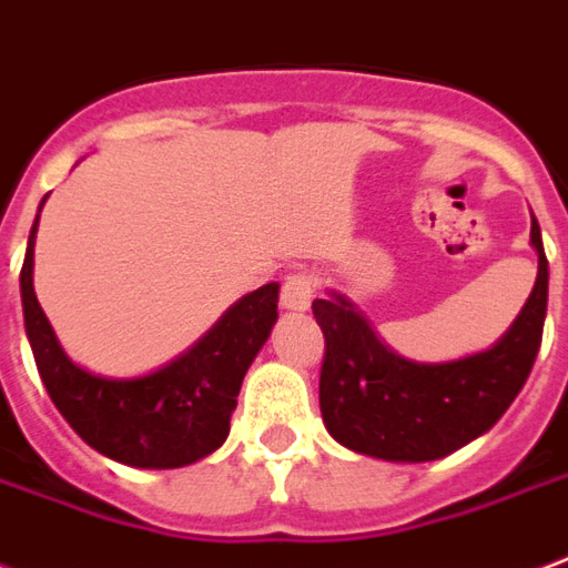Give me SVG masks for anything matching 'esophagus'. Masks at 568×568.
Here are the masks:
<instances>
[{
	"mask_svg": "<svg viewBox=\"0 0 568 568\" xmlns=\"http://www.w3.org/2000/svg\"><path fill=\"white\" fill-rule=\"evenodd\" d=\"M313 297H315V274H310V271H297V274L285 276V283H283L285 310L303 313V310H310Z\"/></svg>",
	"mask_w": 568,
	"mask_h": 568,
	"instance_id": "obj_1",
	"label": "esophagus"
}]
</instances>
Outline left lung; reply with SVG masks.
<instances>
[{
	"mask_svg": "<svg viewBox=\"0 0 568 568\" xmlns=\"http://www.w3.org/2000/svg\"><path fill=\"white\" fill-rule=\"evenodd\" d=\"M539 274L525 310L488 352L449 363H414L389 352L348 297L313 301L324 333L318 405L342 447L384 462H435L504 417L542 345L548 258L534 220Z\"/></svg>",
	"mask_w": 568,
	"mask_h": 568,
	"instance_id": "8db88e82",
	"label": "left lung"
}]
</instances>
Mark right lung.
I'll use <instances>...</instances> for the list:
<instances>
[{"mask_svg": "<svg viewBox=\"0 0 568 568\" xmlns=\"http://www.w3.org/2000/svg\"><path fill=\"white\" fill-rule=\"evenodd\" d=\"M34 232L38 216L20 271L26 336L59 414L89 447L121 465L166 470L211 456L226 440L241 381L271 336L280 285L267 283L241 297L187 354L163 369L142 378H103L80 369L62 352L34 297Z\"/></svg>", "mask_w": 568, "mask_h": 568, "instance_id": "add662e5", "label": "right lung"}]
</instances>
